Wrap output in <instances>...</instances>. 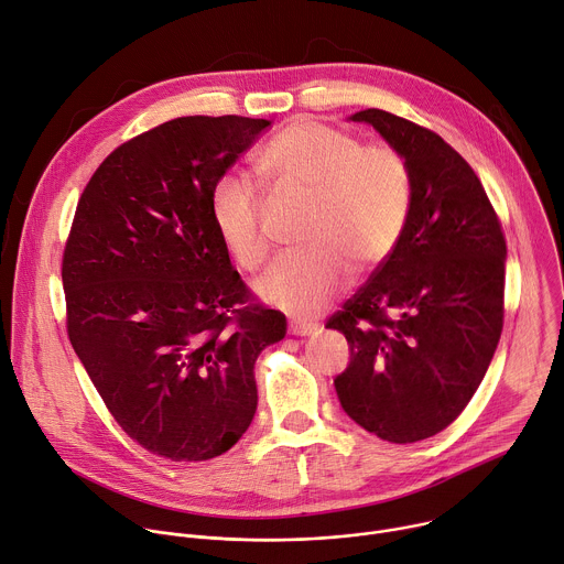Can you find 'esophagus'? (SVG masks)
<instances>
[{
	"label": "esophagus",
	"instance_id": "1",
	"mask_svg": "<svg viewBox=\"0 0 564 564\" xmlns=\"http://www.w3.org/2000/svg\"><path fill=\"white\" fill-rule=\"evenodd\" d=\"M319 330V326L317 324H305V322H290V333L292 335H301V337H305V335H315Z\"/></svg>",
	"mask_w": 564,
	"mask_h": 564
}]
</instances>
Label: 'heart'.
I'll list each match as a JSON object with an SVG mask.
<instances>
[{"label": "heart", "mask_w": 564, "mask_h": 564, "mask_svg": "<svg viewBox=\"0 0 564 564\" xmlns=\"http://www.w3.org/2000/svg\"><path fill=\"white\" fill-rule=\"evenodd\" d=\"M263 171L283 191L313 195L301 242L281 253L256 281V292L294 315H315L348 283L352 261L371 270L395 249L414 182L402 152L389 143H362L315 119H296L265 148ZM212 223L242 270L261 268L270 242L263 229L265 197L242 173H225L209 197Z\"/></svg>", "instance_id": "obj_1"}]
</instances>
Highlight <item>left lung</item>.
<instances>
[{
	"label": "left lung",
	"instance_id": "left-lung-1",
	"mask_svg": "<svg viewBox=\"0 0 564 564\" xmlns=\"http://www.w3.org/2000/svg\"><path fill=\"white\" fill-rule=\"evenodd\" d=\"M350 121L402 152L414 199L389 259L326 324L350 348L335 391L367 432L416 443L456 421L488 371L503 326L506 240L479 177L436 132L376 108Z\"/></svg>",
	"mask_w": 564,
	"mask_h": 564
}]
</instances>
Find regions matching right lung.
Wrapping results in <instances>:
<instances>
[{"instance_id":"right-lung-1","label":"right lung","mask_w":564,"mask_h":564,"mask_svg":"<svg viewBox=\"0 0 564 564\" xmlns=\"http://www.w3.org/2000/svg\"><path fill=\"white\" fill-rule=\"evenodd\" d=\"M270 126L180 117L106 158L63 253L67 335L121 430L171 460H209L247 432L256 357L285 315L251 301L209 197Z\"/></svg>"}]
</instances>
